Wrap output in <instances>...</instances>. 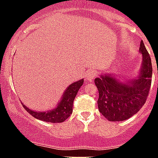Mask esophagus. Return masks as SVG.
I'll return each mask as SVG.
<instances>
[{
    "mask_svg": "<svg viewBox=\"0 0 158 158\" xmlns=\"http://www.w3.org/2000/svg\"><path fill=\"white\" fill-rule=\"evenodd\" d=\"M96 75H97L96 71H93V70H91V71H88L85 74V79L87 80V81H91V79H93Z\"/></svg>",
    "mask_w": 158,
    "mask_h": 158,
    "instance_id": "1",
    "label": "esophagus"
}]
</instances>
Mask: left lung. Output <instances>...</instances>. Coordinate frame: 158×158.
<instances>
[{"mask_svg":"<svg viewBox=\"0 0 158 158\" xmlns=\"http://www.w3.org/2000/svg\"><path fill=\"white\" fill-rule=\"evenodd\" d=\"M139 52L142 63L138 75L133 79L120 80L116 75L103 73L95 79L99 90L98 108L110 121H123L130 118L144 105L149 95L153 67L149 54L140 42Z\"/></svg>","mask_w":158,"mask_h":158,"instance_id":"1","label":"left lung"}]
</instances>
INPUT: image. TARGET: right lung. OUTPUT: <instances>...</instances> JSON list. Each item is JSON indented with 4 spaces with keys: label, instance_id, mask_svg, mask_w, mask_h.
I'll return each instance as SVG.
<instances>
[{
    "label": "right lung",
    "instance_id": "obj_1",
    "mask_svg": "<svg viewBox=\"0 0 158 158\" xmlns=\"http://www.w3.org/2000/svg\"><path fill=\"white\" fill-rule=\"evenodd\" d=\"M83 83V79H81L69 85L63 92L60 101L52 109L45 112H37L27 108L23 103L22 104L25 109L36 119L50 123H61L67 120L72 113L73 102Z\"/></svg>",
    "mask_w": 158,
    "mask_h": 158
}]
</instances>
